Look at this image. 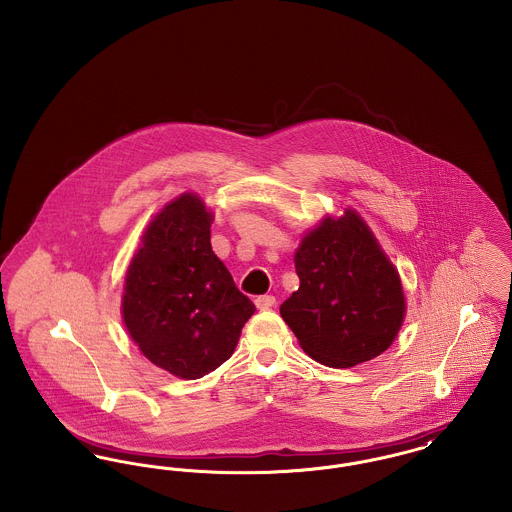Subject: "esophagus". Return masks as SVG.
<instances>
[{"label":"esophagus","instance_id":"1","mask_svg":"<svg viewBox=\"0 0 512 512\" xmlns=\"http://www.w3.org/2000/svg\"><path fill=\"white\" fill-rule=\"evenodd\" d=\"M255 305H257V309H271L276 305V300H274V296H259L255 300Z\"/></svg>","mask_w":512,"mask_h":512}]
</instances>
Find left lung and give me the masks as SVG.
Here are the masks:
<instances>
[{"mask_svg":"<svg viewBox=\"0 0 512 512\" xmlns=\"http://www.w3.org/2000/svg\"><path fill=\"white\" fill-rule=\"evenodd\" d=\"M300 288L280 305L301 350L329 367H354L391 348L406 317L398 269L352 207L327 214L294 253Z\"/></svg>","mask_w":512,"mask_h":512,"instance_id":"left-lung-1","label":"left lung"}]
</instances>
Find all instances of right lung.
<instances>
[{
	"label": "right lung",
	"mask_w": 512,
	"mask_h": 512,
	"mask_svg": "<svg viewBox=\"0 0 512 512\" xmlns=\"http://www.w3.org/2000/svg\"><path fill=\"white\" fill-rule=\"evenodd\" d=\"M214 212L191 191L147 224L123 280L121 319L139 352L180 379L228 360L255 305L214 255Z\"/></svg>",
	"instance_id": "obj_1"
}]
</instances>
